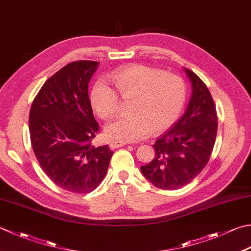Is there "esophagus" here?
I'll return each mask as SVG.
<instances>
[{"instance_id": "1", "label": "esophagus", "mask_w": 251, "mask_h": 251, "mask_svg": "<svg viewBox=\"0 0 251 251\" xmlns=\"http://www.w3.org/2000/svg\"><path fill=\"white\" fill-rule=\"evenodd\" d=\"M125 145H126L125 142H122V141H112V142H110V148H111V149L121 148V147L125 146Z\"/></svg>"}]
</instances>
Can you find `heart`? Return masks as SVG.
<instances>
[{
    "mask_svg": "<svg viewBox=\"0 0 251 251\" xmlns=\"http://www.w3.org/2000/svg\"><path fill=\"white\" fill-rule=\"evenodd\" d=\"M111 80L123 99H131L129 116L121 117L105 127L109 139L134 142L148 134H160L177 121L186 100L184 80L155 67L132 64L111 74ZM93 110L101 119H111L119 111L116 91L99 80L90 92Z\"/></svg>",
    "mask_w": 251,
    "mask_h": 251,
    "instance_id": "obj_1",
    "label": "heart"
}]
</instances>
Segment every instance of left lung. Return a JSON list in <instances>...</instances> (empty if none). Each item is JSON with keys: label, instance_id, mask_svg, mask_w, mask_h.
Returning a JSON list of instances; mask_svg holds the SVG:
<instances>
[{"label": "left lung", "instance_id": "1", "mask_svg": "<svg viewBox=\"0 0 251 251\" xmlns=\"http://www.w3.org/2000/svg\"><path fill=\"white\" fill-rule=\"evenodd\" d=\"M191 97L184 115L156 139L155 156L141 173L155 187L174 190L189 184L207 165L218 131L217 110L207 86L187 68Z\"/></svg>", "mask_w": 251, "mask_h": 251}]
</instances>
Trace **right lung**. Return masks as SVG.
Listing matches in <instances>:
<instances>
[{"label":"right lung","mask_w":251,"mask_h":251,"mask_svg":"<svg viewBox=\"0 0 251 251\" xmlns=\"http://www.w3.org/2000/svg\"><path fill=\"white\" fill-rule=\"evenodd\" d=\"M99 63L67 64L44 82L29 113L34 155L54 184L76 194L95 190L113 155L109 146H91L99 130L88 83Z\"/></svg>","instance_id":"add662e5"}]
</instances>
